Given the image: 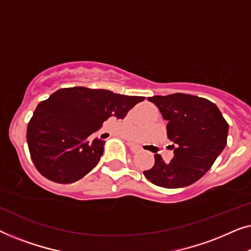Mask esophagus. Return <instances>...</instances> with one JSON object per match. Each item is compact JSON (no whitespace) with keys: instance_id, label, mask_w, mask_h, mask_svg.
<instances>
[{"instance_id":"34e87169","label":"esophagus","mask_w":251,"mask_h":251,"mask_svg":"<svg viewBox=\"0 0 251 251\" xmlns=\"http://www.w3.org/2000/svg\"><path fill=\"white\" fill-rule=\"evenodd\" d=\"M128 146L130 147V150H131L132 153H138L142 151V149H140L138 145H135V144H132V143H128Z\"/></svg>"}]
</instances>
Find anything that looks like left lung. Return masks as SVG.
<instances>
[{
	"instance_id": "8db88e82",
	"label": "left lung",
	"mask_w": 251,
	"mask_h": 251,
	"mask_svg": "<svg viewBox=\"0 0 251 251\" xmlns=\"http://www.w3.org/2000/svg\"><path fill=\"white\" fill-rule=\"evenodd\" d=\"M167 120L168 138L176 144L175 155L166 163L155 154L153 167L144 171L160 187H185L210 169L227 143L228 123L214 102L186 94L147 98Z\"/></svg>"
}]
</instances>
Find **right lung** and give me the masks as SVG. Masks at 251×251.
<instances>
[{"instance_id":"add662e5","label":"right lung","mask_w":251,"mask_h":251,"mask_svg":"<svg viewBox=\"0 0 251 251\" xmlns=\"http://www.w3.org/2000/svg\"><path fill=\"white\" fill-rule=\"evenodd\" d=\"M145 97L104 89L63 88L41 101L27 126V144L34 166L43 177L74 183L97 166L104 140L91 135L111 116L126 113Z\"/></svg>"}]
</instances>
